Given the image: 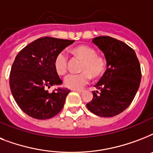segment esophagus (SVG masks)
Segmentation results:
<instances>
[{
    "label": "esophagus",
    "instance_id": "esophagus-1",
    "mask_svg": "<svg viewBox=\"0 0 153 153\" xmlns=\"http://www.w3.org/2000/svg\"><path fill=\"white\" fill-rule=\"evenodd\" d=\"M72 91H76V92H79V93H82V92H83V91H82V90H75V89H73Z\"/></svg>",
    "mask_w": 153,
    "mask_h": 153
}]
</instances>
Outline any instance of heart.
Returning a JSON list of instances; mask_svg holds the SVG:
<instances>
[{"instance_id":"heart-1","label":"heart","mask_w":153,"mask_h":153,"mask_svg":"<svg viewBox=\"0 0 153 153\" xmlns=\"http://www.w3.org/2000/svg\"><path fill=\"white\" fill-rule=\"evenodd\" d=\"M73 52L83 59L79 74H70L64 79L65 85L71 89L79 90L91 81V74L100 76L106 68V60L101 55H96V51L87 45H81L73 49ZM68 57L64 51H60L55 59L54 66L59 74H64L67 71Z\"/></svg>"}]
</instances>
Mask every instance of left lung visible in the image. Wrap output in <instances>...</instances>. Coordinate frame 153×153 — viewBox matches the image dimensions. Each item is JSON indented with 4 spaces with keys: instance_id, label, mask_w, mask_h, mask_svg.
Here are the masks:
<instances>
[{
    "instance_id": "8db88e82",
    "label": "left lung",
    "mask_w": 153,
    "mask_h": 153,
    "mask_svg": "<svg viewBox=\"0 0 153 153\" xmlns=\"http://www.w3.org/2000/svg\"><path fill=\"white\" fill-rule=\"evenodd\" d=\"M93 43L104 53L106 71L95 85L87 109L97 116L110 117L121 114L133 102L140 86L141 71L135 51L124 42L98 36Z\"/></svg>"
}]
</instances>
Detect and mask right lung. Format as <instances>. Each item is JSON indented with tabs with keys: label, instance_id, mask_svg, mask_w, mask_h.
<instances>
[{
	"label": "right lung",
	"instance_id": "1",
	"mask_svg": "<svg viewBox=\"0 0 153 153\" xmlns=\"http://www.w3.org/2000/svg\"><path fill=\"white\" fill-rule=\"evenodd\" d=\"M74 40L42 37L18 53L11 68L9 85L20 109L33 118L44 120L57 115L64 105L70 91L47 87L62 83L54 66L56 55Z\"/></svg>",
	"mask_w": 153,
	"mask_h": 153
}]
</instances>
